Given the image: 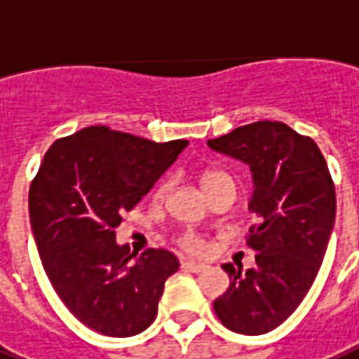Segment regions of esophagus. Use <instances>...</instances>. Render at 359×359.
Here are the masks:
<instances>
[{
  "mask_svg": "<svg viewBox=\"0 0 359 359\" xmlns=\"http://www.w3.org/2000/svg\"><path fill=\"white\" fill-rule=\"evenodd\" d=\"M182 269H185V271H193V273H200V271H204L205 269V264L185 260V262H182Z\"/></svg>",
  "mask_w": 359,
  "mask_h": 359,
  "instance_id": "obj_1",
  "label": "esophagus"
}]
</instances>
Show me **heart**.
Masks as SVG:
<instances>
[{
  "label": "heart",
  "mask_w": 359,
  "mask_h": 359,
  "mask_svg": "<svg viewBox=\"0 0 359 359\" xmlns=\"http://www.w3.org/2000/svg\"><path fill=\"white\" fill-rule=\"evenodd\" d=\"M223 182H232L229 174H224V172L208 170L200 176V185H202V189L205 191V194L210 193V191H213V189L217 187V185H221ZM168 189H170V182L165 180V182L157 187L155 196H157V198H163V196H166V193H168ZM180 245L191 252H202V249H204V241H202V238H198V236L183 234L182 238H180Z\"/></svg>",
  "instance_id": "heart-1"
}]
</instances>
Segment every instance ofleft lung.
<instances>
[{"label":"left lung","instance_id":"left-lung-1","mask_svg":"<svg viewBox=\"0 0 359 359\" xmlns=\"http://www.w3.org/2000/svg\"><path fill=\"white\" fill-rule=\"evenodd\" d=\"M208 146L249 166V211L258 219L247 240L257 266L241 271L223 264L230 286L213 309L232 332L262 335L309 292L335 223V187L315 140L280 121L243 125Z\"/></svg>","mask_w":359,"mask_h":359}]
</instances>
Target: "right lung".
<instances>
[{
    "mask_svg": "<svg viewBox=\"0 0 359 359\" xmlns=\"http://www.w3.org/2000/svg\"><path fill=\"white\" fill-rule=\"evenodd\" d=\"M187 144L97 125L55 140L44 155L29 187L33 238L55 294L93 332L130 337L155 320L180 262L166 249L133 260L116 229Z\"/></svg>",
    "mask_w": 359,
    "mask_h": 359,
    "instance_id": "1",
    "label": "right lung"
}]
</instances>
